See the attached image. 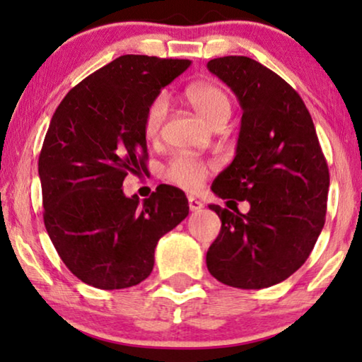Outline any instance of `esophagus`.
<instances>
[{"label":"esophagus","mask_w":362,"mask_h":362,"mask_svg":"<svg viewBox=\"0 0 362 362\" xmlns=\"http://www.w3.org/2000/svg\"><path fill=\"white\" fill-rule=\"evenodd\" d=\"M188 206H190L192 211H200L203 208V203L200 200H197L195 197H188Z\"/></svg>","instance_id":"obj_1"}]
</instances>
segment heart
Segmentation results:
<instances>
[{"instance_id": "obj_1", "label": "heart", "mask_w": 362, "mask_h": 362, "mask_svg": "<svg viewBox=\"0 0 362 362\" xmlns=\"http://www.w3.org/2000/svg\"><path fill=\"white\" fill-rule=\"evenodd\" d=\"M187 101L192 108L206 121L208 124L215 126L223 119L230 118L231 103L225 91L220 86L211 83H193L185 90ZM167 115V100L164 96L157 98L149 105L144 116V134L147 139H156L159 134L160 126L164 123ZM210 164L205 160L187 154H175L165 167V175L175 185L187 188V190H197L206 180Z\"/></svg>"}]
</instances>
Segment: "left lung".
I'll return each instance as SVG.
<instances>
[{
	"mask_svg": "<svg viewBox=\"0 0 362 362\" xmlns=\"http://www.w3.org/2000/svg\"><path fill=\"white\" fill-rule=\"evenodd\" d=\"M241 105L236 156L211 190L249 202V211L208 205L221 231L206 252L216 281L266 288L307 261L325 225L329 172L312 116L300 95L272 70L244 55L206 64Z\"/></svg>",
	"mask_w": 362,
	"mask_h": 362,
	"instance_id": "8db88e82",
	"label": "left lung"
}]
</instances>
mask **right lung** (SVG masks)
I'll return each instance as SVG.
<instances>
[{
  "label": "right lung",
  "instance_id": "right-lung-1",
  "mask_svg": "<svg viewBox=\"0 0 362 362\" xmlns=\"http://www.w3.org/2000/svg\"><path fill=\"white\" fill-rule=\"evenodd\" d=\"M190 60L121 55L69 91L39 156L44 225L60 259L91 287L115 290L151 276L165 233L185 220V193L159 185L126 197L128 174L146 170L144 116Z\"/></svg>",
  "mask_w": 362,
  "mask_h": 362
}]
</instances>
